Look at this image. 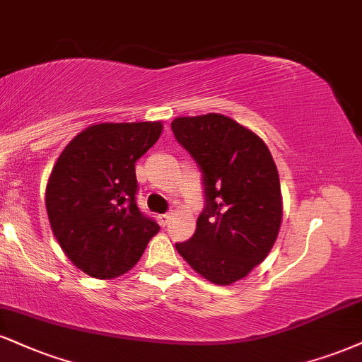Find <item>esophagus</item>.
<instances>
[{
    "instance_id": "34e87169",
    "label": "esophagus",
    "mask_w": 362,
    "mask_h": 362,
    "mask_svg": "<svg viewBox=\"0 0 362 362\" xmlns=\"http://www.w3.org/2000/svg\"><path fill=\"white\" fill-rule=\"evenodd\" d=\"M172 219H173V216H172V214H162V216H158L160 224H163V226H167Z\"/></svg>"
}]
</instances>
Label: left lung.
Listing matches in <instances>:
<instances>
[{"mask_svg": "<svg viewBox=\"0 0 362 362\" xmlns=\"http://www.w3.org/2000/svg\"><path fill=\"white\" fill-rule=\"evenodd\" d=\"M172 132L202 170L207 202L194 236L175 247L200 276L230 285L267 258L280 233L275 160L258 134L217 112L175 117Z\"/></svg>", "mask_w": 362, "mask_h": 362, "instance_id": "obj_1", "label": "left lung"}]
</instances>
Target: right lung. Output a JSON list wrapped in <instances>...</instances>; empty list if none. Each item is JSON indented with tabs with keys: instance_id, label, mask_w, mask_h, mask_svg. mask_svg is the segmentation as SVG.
I'll list each match as a JSON object with an SVG mask.
<instances>
[{
	"instance_id": "right-lung-1",
	"label": "right lung",
	"mask_w": 362,
	"mask_h": 362,
	"mask_svg": "<svg viewBox=\"0 0 362 362\" xmlns=\"http://www.w3.org/2000/svg\"><path fill=\"white\" fill-rule=\"evenodd\" d=\"M162 121L87 126L64 148L47 182L52 233L86 275L129 272L160 226L136 206L134 163L158 141Z\"/></svg>"
}]
</instances>
